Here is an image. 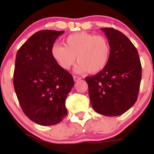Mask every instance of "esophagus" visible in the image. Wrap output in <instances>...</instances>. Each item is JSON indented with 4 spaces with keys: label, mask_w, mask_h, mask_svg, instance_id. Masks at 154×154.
Masks as SVG:
<instances>
[{
    "label": "esophagus",
    "mask_w": 154,
    "mask_h": 154,
    "mask_svg": "<svg viewBox=\"0 0 154 154\" xmlns=\"http://www.w3.org/2000/svg\"><path fill=\"white\" fill-rule=\"evenodd\" d=\"M73 78H74V80H75V82H77V81H78L79 79H81V77H78V76L75 75V76H74V77H73Z\"/></svg>",
    "instance_id": "34e87169"
}]
</instances>
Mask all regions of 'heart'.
Here are the masks:
<instances>
[{"instance_id":"b5f03b06","label":"heart","mask_w":154,"mask_h":154,"mask_svg":"<svg viewBox=\"0 0 154 154\" xmlns=\"http://www.w3.org/2000/svg\"><path fill=\"white\" fill-rule=\"evenodd\" d=\"M51 56L61 68L68 70L76 61L77 73L88 72L99 73L106 66L110 59L111 45L103 35H95L82 32L67 36L64 45L54 44L51 50Z\"/></svg>"}]
</instances>
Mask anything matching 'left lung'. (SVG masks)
Returning <instances> with one entry per match:
<instances>
[{
	"label": "left lung",
	"mask_w": 154,
	"mask_h": 154,
	"mask_svg": "<svg viewBox=\"0 0 154 154\" xmlns=\"http://www.w3.org/2000/svg\"><path fill=\"white\" fill-rule=\"evenodd\" d=\"M100 29L110 43V59L101 72L85 81L93 109L102 115L119 116L137 100L142 67L138 52L128 37L113 28Z\"/></svg>",
	"instance_id": "obj_1"
}]
</instances>
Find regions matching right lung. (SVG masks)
I'll list each match as a JSON object with an SVG mask.
<instances>
[{
  "mask_svg": "<svg viewBox=\"0 0 154 154\" xmlns=\"http://www.w3.org/2000/svg\"><path fill=\"white\" fill-rule=\"evenodd\" d=\"M64 31L37 32L16 56L14 86L25 115L43 126L61 122L67 115L65 100L73 88L71 74L51 56L54 42Z\"/></svg>",
  "mask_w": 154,
  "mask_h": 154,
  "instance_id": "right-lung-1",
  "label": "right lung"
}]
</instances>
